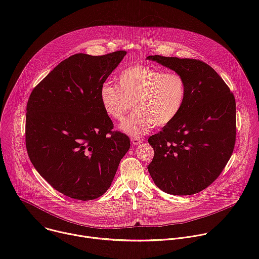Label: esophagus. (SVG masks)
I'll return each mask as SVG.
<instances>
[{"label":"esophagus","mask_w":259,"mask_h":259,"mask_svg":"<svg viewBox=\"0 0 259 259\" xmlns=\"http://www.w3.org/2000/svg\"><path fill=\"white\" fill-rule=\"evenodd\" d=\"M131 142L133 145H139L142 142V139L139 137H131Z\"/></svg>","instance_id":"esophagus-1"}]
</instances>
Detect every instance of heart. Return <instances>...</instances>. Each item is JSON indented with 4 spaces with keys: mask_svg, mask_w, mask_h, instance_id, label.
I'll list each match as a JSON object with an SVG mask.
<instances>
[{
    "mask_svg": "<svg viewBox=\"0 0 259 259\" xmlns=\"http://www.w3.org/2000/svg\"><path fill=\"white\" fill-rule=\"evenodd\" d=\"M187 86L176 72H164L144 64L123 69L117 76V86L104 83L99 99L104 113L115 121L124 119L135 107V113L123 121L121 131L139 137L153 126L172 123L186 102Z\"/></svg>",
    "mask_w": 259,
    "mask_h": 259,
    "instance_id": "heart-1",
    "label": "heart"
}]
</instances>
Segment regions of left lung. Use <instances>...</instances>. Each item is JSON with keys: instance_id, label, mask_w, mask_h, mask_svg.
Returning <instances> with one entry per match:
<instances>
[{"instance_id": "left-lung-1", "label": "left lung", "mask_w": 259, "mask_h": 259, "mask_svg": "<svg viewBox=\"0 0 259 259\" xmlns=\"http://www.w3.org/2000/svg\"><path fill=\"white\" fill-rule=\"evenodd\" d=\"M146 59L174 70L187 86L186 102L177 118L149 138L155 156L147 170L156 186L167 194H197L219 176L233 154L235 97L203 61L160 55Z\"/></svg>"}]
</instances>
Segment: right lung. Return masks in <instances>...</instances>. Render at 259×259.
<instances>
[{"label":"right lung","instance_id":"right-lung-1","mask_svg":"<svg viewBox=\"0 0 259 259\" xmlns=\"http://www.w3.org/2000/svg\"><path fill=\"white\" fill-rule=\"evenodd\" d=\"M126 51L75 54L60 62L27 101L25 142L31 164L59 193L81 201L110 187L130 140L112 132L99 90Z\"/></svg>","mask_w":259,"mask_h":259}]
</instances>
